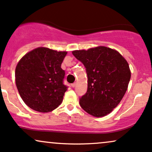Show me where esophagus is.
Listing matches in <instances>:
<instances>
[{
  "label": "esophagus",
  "instance_id": "1",
  "mask_svg": "<svg viewBox=\"0 0 152 152\" xmlns=\"http://www.w3.org/2000/svg\"><path fill=\"white\" fill-rule=\"evenodd\" d=\"M75 85H76V83H72V87L74 88V87H75Z\"/></svg>",
  "mask_w": 152,
  "mask_h": 152
}]
</instances>
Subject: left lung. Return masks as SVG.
Returning a JSON list of instances; mask_svg holds the SVG:
<instances>
[{
    "mask_svg": "<svg viewBox=\"0 0 152 152\" xmlns=\"http://www.w3.org/2000/svg\"><path fill=\"white\" fill-rule=\"evenodd\" d=\"M88 75V91L80 99L82 108L94 117L111 113L128 89L131 70L126 59L115 49L98 46L72 51Z\"/></svg>",
    "mask_w": 152,
    "mask_h": 152,
    "instance_id": "left-lung-1",
    "label": "left lung"
}]
</instances>
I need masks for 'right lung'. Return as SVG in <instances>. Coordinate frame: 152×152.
I'll use <instances>...</instances> for the list:
<instances>
[{
	"instance_id": "add662e5",
	"label": "right lung",
	"mask_w": 152,
	"mask_h": 152,
	"mask_svg": "<svg viewBox=\"0 0 152 152\" xmlns=\"http://www.w3.org/2000/svg\"><path fill=\"white\" fill-rule=\"evenodd\" d=\"M66 51L37 47L19 60L15 70L17 89L23 102L36 111L48 113L62 103L67 87L61 64Z\"/></svg>"
}]
</instances>
